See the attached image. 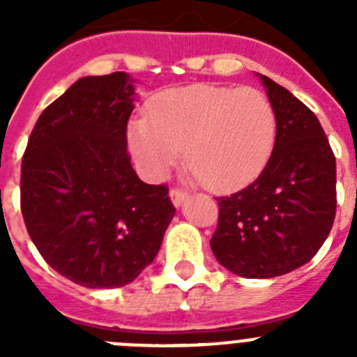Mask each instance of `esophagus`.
<instances>
[{
    "instance_id": "1",
    "label": "esophagus",
    "mask_w": 357,
    "mask_h": 357,
    "mask_svg": "<svg viewBox=\"0 0 357 357\" xmlns=\"http://www.w3.org/2000/svg\"><path fill=\"white\" fill-rule=\"evenodd\" d=\"M169 198H172L173 206L181 207L182 204H184L185 198H188V193H185V191H182V189H178V188H173L172 191H169Z\"/></svg>"
}]
</instances>
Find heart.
<instances>
[{"label":"heart","mask_w":357,"mask_h":357,"mask_svg":"<svg viewBox=\"0 0 357 357\" xmlns=\"http://www.w3.org/2000/svg\"><path fill=\"white\" fill-rule=\"evenodd\" d=\"M277 139L272 103L257 89L189 85L160 96L151 119L128 128L135 160L162 178L185 150L188 166L213 191L247 185L263 172Z\"/></svg>","instance_id":"1"}]
</instances>
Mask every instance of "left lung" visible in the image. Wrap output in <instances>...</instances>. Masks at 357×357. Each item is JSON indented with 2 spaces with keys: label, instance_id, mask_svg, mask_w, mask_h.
<instances>
[{
  "label": "left lung",
  "instance_id": "left-lung-1",
  "mask_svg": "<svg viewBox=\"0 0 357 357\" xmlns=\"http://www.w3.org/2000/svg\"><path fill=\"white\" fill-rule=\"evenodd\" d=\"M275 110L277 139L261 175L216 198L211 248L245 279H270L309 263L336 214V159L317 116L288 89L257 75Z\"/></svg>",
  "mask_w": 357,
  "mask_h": 357
}]
</instances>
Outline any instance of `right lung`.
Returning <instances> with one entry per match:
<instances>
[{
  "instance_id": "1",
  "label": "right lung",
  "mask_w": 357,
  "mask_h": 357,
  "mask_svg": "<svg viewBox=\"0 0 357 357\" xmlns=\"http://www.w3.org/2000/svg\"><path fill=\"white\" fill-rule=\"evenodd\" d=\"M84 77L44 109L21 166V213L50 266L91 289L119 288L155 259L175 207L127 151L135 85Z\"/></svg>"
}]
</instances>
